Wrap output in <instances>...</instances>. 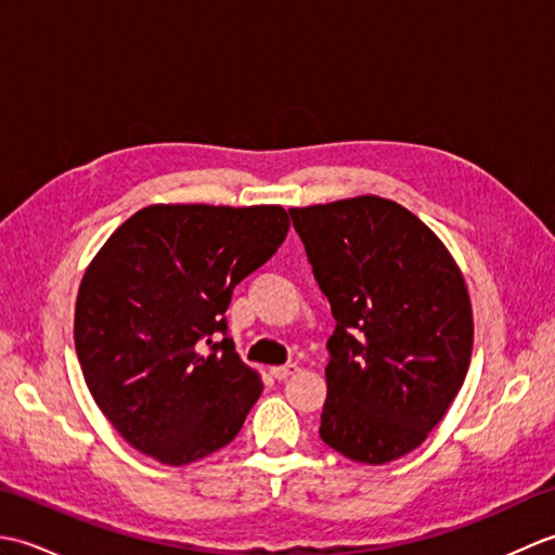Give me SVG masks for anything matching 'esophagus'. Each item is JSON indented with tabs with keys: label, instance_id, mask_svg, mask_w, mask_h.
<instances>
[{
	"label": "esophagus",
	"instance_id": "esophagus-1",
	"mask_svg": "<svg viewBox=\"0 0 555 555\" xmlns=\"http://www.w3.org/2000/svg\"><path fill=\"white\" fill-rule=\"evenodd\" d=\"M269 372H271V376H274V379L284 382V379H288L291 374H296L298 367H296V364H293V362H288V364H279V367H271Z\"/></svg>",
	"mask_w": 555,
	"mask_h": 555
}]
</instances>
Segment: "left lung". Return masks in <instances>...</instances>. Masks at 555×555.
<instances>
[{
  "instance_id": "1",
  "label": "left lung",
  "mask_w": 555,
  "mask_h": 555,
  "mask_svg": "<svg viewBox=\"0 0 555 555\" xmlns=\"http://www.w3.org/2000/svg\"><path fill=\"white\" fill-rule=\"evenodd\" d=\"M332 302L322 441L384 465L427 439L465 382L473 308L443 243L391 199L288 209Z\"/></svg>"
}]
</instances>
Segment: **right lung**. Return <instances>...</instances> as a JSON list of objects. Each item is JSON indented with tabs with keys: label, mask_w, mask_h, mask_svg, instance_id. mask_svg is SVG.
Wrapping results in <instances>:
<instances>
[{
	"label": "right lung",
	"mask_w": 555,
	"mask_h": 555,
	"mask_svg": "<svg viewBox=\"0 0 555 555\" xmlns=\"http://www.w3.org/2000/svg\"><path fill=\"white\" fill-rule=\"evenodd\" d=\"M279 205H152L116 229L80 281L74 338L114 429L164 465L235 439L262 382L235 352L233 288L288 233Z\"/></svg>",
	"instance_id": "right-lung-1"
}]
</instances>
